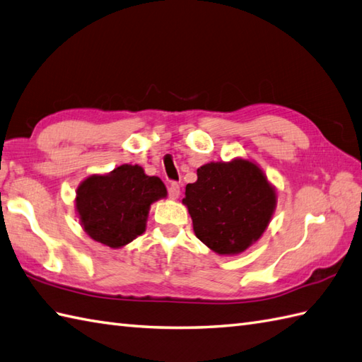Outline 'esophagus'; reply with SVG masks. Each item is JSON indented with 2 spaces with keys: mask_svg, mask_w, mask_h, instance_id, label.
I'll return each instance as SVG.
<instances>
[{
  "mask_svg": "<svg viewBox=\"0 0 362 362\" xmlns=\"http://www.w3.org/2000/svg\"><path fill=\"white\" fill-rule=\"evenodd\" d=\"M180 194H181L180 184L172 182L170 186H168V197H170L172 199H178V198H180Z\"/></svg>",
  "mask_w": 362,
  "mask_h": 362,
  "instance_id": "obj_1",
  "label": "esophagus"
}]
</instances>
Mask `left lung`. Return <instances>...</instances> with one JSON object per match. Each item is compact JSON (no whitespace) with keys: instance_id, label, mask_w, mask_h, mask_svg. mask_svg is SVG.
<instances>
[{"instance_id":"left-lung-1","label":"left lung","mask_w":362,"mask_h":362,"mask_svg":"<svg viewBox=\"0 0 362 362\" xmlns=\"http://www.w3.org/2000/svg\"><path fill=\"white\" fill-rule=\"evenodd\" d=\"M186 186L195 235L220 255L242 254L259 240L276 211V187L255 163L235 158L209 163Z\"/></svg>"}]
</instances>
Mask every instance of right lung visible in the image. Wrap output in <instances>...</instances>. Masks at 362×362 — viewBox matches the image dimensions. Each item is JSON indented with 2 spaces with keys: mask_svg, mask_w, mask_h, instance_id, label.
<instances>
[{
  "mask_svg": "<svg viewBox=\"0 0 362 362\" xmlns=\"http://www.w3.org/2000/svg\"><path fill=\"white\" fill-rule=\"evenodd\" d=\"M167 197L164 182L141 165L122 164L105 175H91L76 192L80 224L95 242L119 249L144 234L150 206Z\"/></svg>",
  "mask_w": 362,
  "mask_h": 362,
  "instance_id": "obj_1",
  "label": "right lung"
}]
</instances>
